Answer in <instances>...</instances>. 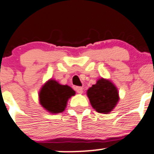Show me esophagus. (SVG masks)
Segmentation results:
<instances>
[{
  "mask_svg": "<svg viewBox=\"0 0 154 154\" xmlns=\"http://www.w3.org/2000/svg\"><path fill=\"white\" fill-rule=\"evenodd\" d=\"M75 91H76V92H77V93L82 94L83 88H82V87H79V86H77V87H75Z\"/></svg>",
  "mask_w": 154,
  "mask_h": 154,
  "instance_id": "esophagus-1",
  "label": "esophagus"
}]
</instances>
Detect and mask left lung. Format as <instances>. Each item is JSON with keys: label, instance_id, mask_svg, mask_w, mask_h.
Listing matches in <instances>:
<instances>
[{"label": "left lung", "instance_id": "1", "mask_svg": "<svg viewBox=\"0 0 154 154\" xmlns=\"http://www.w3.org/2000/svg\"><path fill=\"white\" fill-rule=\"evenodd\" d=\"M91 104L100 113H109L119 100L118 90L109 80L100 79L88 90Z\"/></svg>", "mask_w": 154, "mask_h": 154}]
</instances>
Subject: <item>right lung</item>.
Here are the masks:
<instances>
[{"instance_id": "obj_1", "label": "right lung", "mask_w": 154, "mask_h": 154, "mask_svg": "<svg viewBox=\"0 0 154 154\" xmlns=\"http://www.w3.org/2000/svg\"><path fill=\"white\" fill-rule=\"evenodd\" d=\"M75 94V91L69 86L62 85L55 80L51 79L41 90L40 103L50 112L59 113L65 109L68 99Z\"/></svg>"}]
</instances>
